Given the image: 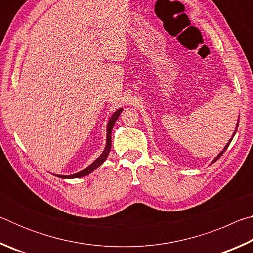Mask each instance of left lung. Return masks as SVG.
<instances>
[{
  "label": "left lung",
  "instance_id": "8db88e82",
  "mask_svg": "<svg viewBox=\"0 0 253 253\" xmlns=\"http://www.w3.org/2000/svg\"><path fill=\"white\" fill-rule=\"evenodd\" d=\"M237 127H238V124H237ZM235 131H237V130H235ZM235 131H234V134H235ZM234 134H233V136H234ZM231 140H232V138H231V139H230V142H229V143H228V145H226V146L224 147V149H223V151H222V152H221V153L219 154V155H217V156H216L215 158H214V161H213L212 163H214V162H216V161H217V160H219V158H220V157L222 156V154H223V153H224V152L226 151V148H228V147H229V145H230V143H231Z\"/></svg>",
  "mask_w": 253,
  "mask_h": 253
}]
</instances>
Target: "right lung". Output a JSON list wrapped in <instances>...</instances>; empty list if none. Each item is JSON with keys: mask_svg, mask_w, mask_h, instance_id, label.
I'll list each match as a JSON object with an SVG mask.
<instances>
[{"mask_svg": "<svg viewBox=\"0 0 253 253\" xmlns=\"http://www.w3.org/2000/svg\"><path fill=\"white\" fill-rule=\"evenodd\" d=\"M123 111V109H118L117 111H115V114L113 116L110 117L109 122H108V125H107V142H106V147L104 149V152H102L101 155L97 158V160L88 166L87 169H84V170H81L79 173H76L74 175H58L59 177H62V178H79V177H83L85 176V175L90 174L91 172H93L97 168H99V166L102 164L106 161L107 156H108V154L110 152V148H111V130H113V127L115 125V123H116L117 118L119 117V115Z\"/></svg>", "mask_w": 253, "mask_h": 253, "instance_id": "obj_1", "label": "right lung"}]
</instances>
